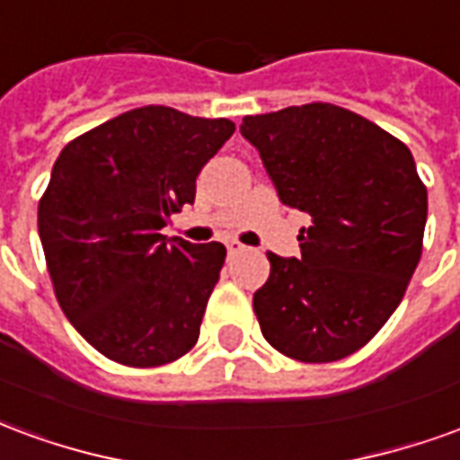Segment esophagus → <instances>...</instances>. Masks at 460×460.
<instances>
[{"mask_svg":"<svg viewBox=\"0 0 460 460\" xmlns=\"http://www.w3.org/2000/svg\"><path fill=\"white\" fill-rule=\"evenodd\" d=\"M224 246H226V253H229V256H236V253L243 251V243H239L236 239H226L224 241Z\"/></svg>","mask_w":460,"mask_h":460,"instance_id":"obj_1","label":"esophagus"}]
</instances>
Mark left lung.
I'll use <instances>...</instances> for the list:
<instances>
[{
    "label": "left lung",
    "instance_id": "left-lung-1",
    "mask_svg": "<svg viewBox=\"0 0 460 460\" xmlns=\"http://www.w3.org/2000/svg\"><path fill=\"white\" fill-rule=\"evenodd\" d=\"M279 199L308 214L300 256L269 253L253 293L261 332L286 357L335 362L375 338L414 276L426 187L404 142L330 103L246 115Z\"/></svg>",
    "mask_w": 460,
    "mask_h": 460
}]
</instances>
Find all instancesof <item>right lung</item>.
<instances>
[{
  "label": "right lung",
  "instance_id": "right-lung-1",
  "mask_svg": "<svg viewBox=\"0 0 460 460\" xmlns=\"http://www.w3.org/2000/svg\"><path fill=\"white\" fill-rule=\"evenodd\" d=\"M234 130L226 118L147 105L58 155L39 204V236L58 305L108 359L167 365L199 338L226 249L160 231L194 201L201 167Z\"/></svg>",
  "mask_w": 460,
  "mask_h": 460
}]
</instances>
